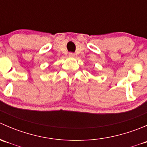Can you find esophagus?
<instances>
[{
  "mask_svg": "<svg viewBox=\"0 0 147 147\" xmlns=\"http://www.w3.org/2000/svg\"><path fill=\"white\" fill-rule=\"evenodd\" d=\"M69 56H70V57H74V56H75V53H69Z\"/></svg>",
  "mask_w": 147,
  "mask_h": 147,
  "instance_id": "obj_1",
  "label": "esophagus"
}]
</instances>
